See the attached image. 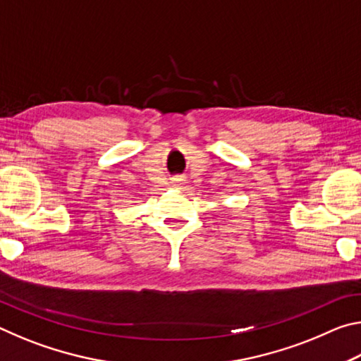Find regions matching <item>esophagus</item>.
<instances>
[{
    "label": "esophagus",
    "mask_w": 361,
    "mask_h": 361,
    "mask_svg": "<svg viewBox=\"0 0 361 361\" xmlns=\"http://www.w3.org/2000/svg\"><path fill=\"white\" fill-rule=\"evenodd\" d=\"M185 185H186V180H183V178H175L172 181V186H175V188H181V186H185Z\"/></svg>",
    "instance_id": "esophagus-1"
}]
</instances>
